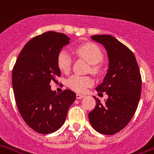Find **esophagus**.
<instances>
[{"label": "esophagus", "mask_w": 154, "mask_h": 154, "mask_svg": "<svg viewBox=\"0 0 154 154\" xmlns=\"http://www.w3.org/2000/svg\"><path fill=\"white\" fill-rule=\"evenodd\" d=\"M76 96H77V100H81V99H82V98L85 97V95H84V94H79V93H77V94H76Z\"/></svg>", "instance_id": "esophagus-1"}]
</instances>
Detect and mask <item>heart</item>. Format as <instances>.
<instances>
[{
  "mask_svg": "<svg viewBox=\"0 0 154 154\" xmlns=\"http://www.w3.org/2000/svg\"><path fill=\"white\" fill-rule=\"evenodd\" d=\"M77 52L81 56L85 58L91 64L93 65L92 70L94 72L99 71V68L94 64H97L103 59V53L97 46L92 43H87L79 46L77 49ZM58 67L64 73L70 71L72 65V56L67 51H61L57 57ZM94 81L91 77L87 76H82L78 74L72 75L68 78V86L73 91L77 92H84L86 89L91 86Z\"/></svg>",
  "mask_w": 154,
  "mask_h": 154,
  "instance_id": "obj_1",
  "label": "heart"
}]
</instances>
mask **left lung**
Returning a JSON list of instances; mask_svg holds the SVG:
<instances>
[{
    "label": "left lung",
    "instance_id": "obj_1",
    "mask_svg": "<svg viewBox=\"0 0 154 154\" xmlns=\"http://www.w3.org/2000/svg\"><path fill=\"white\" fill-rule=\"evenodd\" d=\"M103 45L109 58V68L103 82L95 87L99 94L106 92L103 103L94 97L96 105L88 114L92 127L103 135H113L129 123L140 99V72L129 48L110 35L91 36Z\"/></svg>",
    "mask_w": 154,
    "mask_h": 154
}]
</instances>
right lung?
Instances as JSON below:
<instances>
[{
	"instance_id": "right-lung-1",
	"label": "right lung",
	"mask_w": 154,
	"mask_h": 154,
	"mask_svg": "<svg viewBox=\"0 0 154 154\" xmlns=\"http://www.w3.org/2000/svg\"><path fill=\"white\" fill-rule=\"evenodd\" d=\"M69 41L65 34L56 32L35 36L23 46L14 66L12 84L19 113L40 134L60 129L76 100L73 91L65 90L57 94L50 85L61 75L57 57Z\"/></svg>"
}]
</instances>
